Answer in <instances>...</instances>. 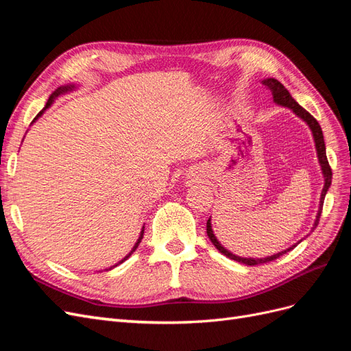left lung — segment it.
<instances>
[{"mask_svg": "<svg viewBox=\"0 0 351 351\" xmlns=\"http://www.w3.org/2000/svg\"><path fill=\"white\" fill-rule=\"evenodd\" d=\"M262 84L265 88H268L271 92H272V97H274V102L278 104V105H282V107H287L290 108L297 117H300V119L309 125V129L312 130V134H313V141H315V146H316V154H317V159H319V164H321V169H322V174H324V178H325V184H324V189H322V193H321V202H319V210H317V215H316V219H315V224H313V228L312 231L316 228V226L319 224V218H321V212H322V206H324V199H325V195L328 192L329 186H331V180H332V171H331V167H329L328 164V159H326V151H325V142H324V134H322V129L319 123L316 121V119H313V117L307 112L303 107H300L299 104H297L293 97L290 95V92L287 90L282 84L277 80V79H265L262 80ZM206 232H208V237L209 240L212 241V244L222 253L226 254L227 258L232 259V261H237L240 263H244V265H249V267H253V265H259V263H267V262H271V261H275L278 259L280 256H282L284 253L290 252L291 249H294L297 244H294V246L285 249L280 253H275L272 254V256H267V258H261V259H253V258H240V256H236V254H232L231 252H228L224 246H221V243L217 240L214 231H212V226H210V218L208 219L206 222Z\"/></svg>", "mask_w": 351, "mask_h": 351, "instance_id": "8db88e82", "label": "left lung"}]
</instances>
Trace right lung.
<instances>
[{
  "label": "right lung",
  "instance_id": "obj_1",
  "mask_svg": "<svg viewBox=\"0 0 351 351\" xmlns=\"http://www.w3.org/2000/svg\"><path fill=\"white\" fill-rule=\"evenodd\" d=\"M73 89H76V86H74V84H67V86H60L58 89H56L54 92H52V93H51V97H49V99H48V102H47V105H45V108L42 110V111H40V112L36 115V119H38V117H40L42 114H44V111H45L48 107H51L52 102H54V101H56V98H58L60 95H62V93H67V92H71ZM36 119H35V120H36ZM143 232H145V227L142 228V231H141V236H139V239H137V241H136V244H134V246H133V249L130 250V253H129V254H125V256H124V258H123V259H121L119 263H115L114 267H117V265L123 263L124 261H127V259H129V258L132 256V253H133V252L137 249V246H139V243H141V241H142V239H143ZM114 267H111L110 269H112ZM105 271H108V269H105Z\"/></svg>",
  "mask_w": 351,
  "mask_h": 351
}]
</instances>
